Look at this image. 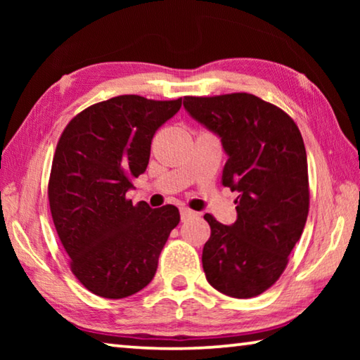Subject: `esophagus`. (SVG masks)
Listing matches in <instances>:
<instances>
[{
	"mask_svg": "<svg viewBox=\"0 0 360 360\" xmlns=\"http://www.w3.org/2000/svg\"><path fill=\"white\" fill-rule=\"evenodd\" d=\"M193 216H197V214H195V211L188 210V208H181V221H182V222L187 221V219L193 217Z\"/></svg>",
	"mask_w": 360,
	"mask_h": 360,
	"instance_id": "esophagus-1",
	"label": "esophagus"
}]
</instances>
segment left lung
<instances>
[{"instance_id":"obj_1","label":"left lung","mask_w":360,"mask_h":360,"mask_svg":"<svg viewBox=\"0 0 360 360\" xmlns=\"http://www.w3.org/2000/svg\"><path fill=\"white\" fill-rule=\"evenodd\" d=\"M184 108L221 138L229 157L222 184L238 192L233 224L205 214L211 227L202 255L206 279L229 297H255L281 276L307 224L300 130L283 109L251 94L186 96Z\"/></svg>"}]
</instances>
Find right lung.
<instances>
[{
  "mask_svg": "<svg viewBox=\"0 0 360 360\" xmlns=\"http://www.w3.org/2000/svg\"><path fill=\"white\" fill-rule=\"evenodd\" d=\"M181 105L114 96L79 112L58 139L49 179L53 225L71 271L95 295L125 298L144 289L179 224L176 206H133L127 192L148 168L158 127Z\"/></svg>",
  "mask_w": 360,
  "mask_h": 360,
  "instance_id": "add662e5",
  "label": "right lung"
}]
</instances>
